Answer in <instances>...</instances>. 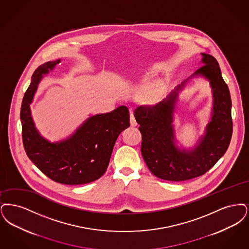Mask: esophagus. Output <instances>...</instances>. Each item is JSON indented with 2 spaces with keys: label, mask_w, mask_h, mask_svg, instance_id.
<instances>
[{
  "label": "esophagus",
  "mask_w": 249,
  "mask_h": 249,
  "mask_svg": "<svg viewBox=\"0 0 249 249\" xmlns=\"http://www.w3.org/2000/svg\"><path fill=\"white\" fill-rule=\"evenodd\" d=\"M130 124H131L132 126H136L138 124L136 118H135V116H134V114L132 112L130 113Z\"/></svg>",
  "instance_id": "esophagus-1"
}]
</instances>
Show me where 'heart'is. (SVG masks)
<instances>
[{"mask_svg": "<svg viewBox=\"0 0 249 249\" xmlns=\"http://www.w3.org/2000/svg\"><path fill=\"white\" fill-rule=\"evenodd\" d=\"M160 94H161L160 90H153L152 92L142 95L141 97V101L143 103H146V104L153 103V102L157 101V99L160 97Z\"/></svg>", "mask_w": 249, "mask_h": 249, "instance_id": "1", "label": "heart"}]
</instances>
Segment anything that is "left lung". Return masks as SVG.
I'll list each match as a JSON object with an SVG mask.
<instances>
[{"mask_svg": "<svg viewBox=\"0 0 249 249\" xmlns=\"http://www.w3.org/2000/svg\"><path fill=\"white\" fill-rule=\"evenodd\" d=\"M204 64L153 107L141 106L134 115L142 135L141 154L155 177L183 181L206 173L227 151L232 134L231 99L216 58L202 53ZM203 76L210 82L213 97L211 121L205 134L194 147L178 146L173 128V113L178 94L192 77Z\"/></svg>", "mask_w": 249, "mask_h": 249, "instance_id": "left-lung-1", "label": "left lung"}]
</instances>
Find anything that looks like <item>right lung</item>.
Instances as JSON below:
<instances>
[{
    "label": "right lung",
    "instance_id": "add662e5",
    "mask_svg": "<svg viewBox=\"0 0 249 249\" xmlns=\"http://www.w3.org/2000/svg\"><path fill=\"white\" fill-rule=\"evenodd\" d=\"M61 59L38 67L22 100L23 145L28 157L49 178L58 183L80 185L98 179L106 172L115 141L130 126L129 110L120 106L88 117L65 140L51 142L35 127L31 104L43 77Z\"/></svg>",
    "mask_w": 249,
    "mask_h": 249
}]
</instances>
